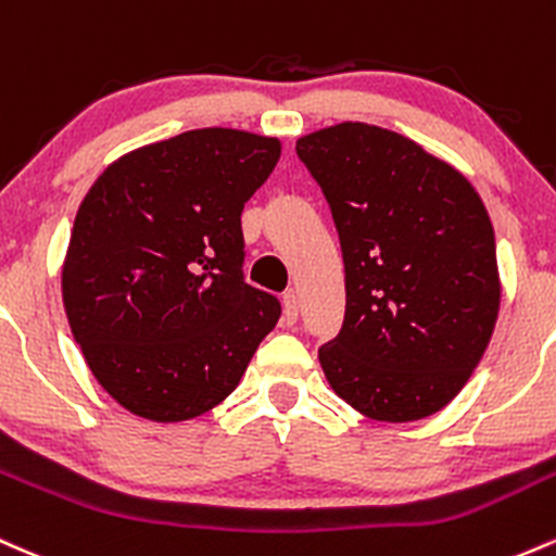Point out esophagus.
<instances>
[{"mask_svg": "<svg viewBox=\"0 0 556 556\" xmlns=\"http://www.w3.org/2000/svg\"><path fill=\"white\" fill-rule=\"evenodd\" d=\"M282 303H285V321H288V325H295L298 321V292L295 290L285 292Z\"/></svg>", "mask_w": 556, "mask_h": 556, "instance_id": "1", "label": "esophagus"}]
</instances>
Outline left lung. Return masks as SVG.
I'll list each match as a JSON object with an SVG mask.
<instances>
[{
	"mask_svg": "<svg viewBox=\"0 0 556 556\" xmlns=\"http://www.w3.org/2000/svg\"><path fill=\"white\" fill-rule=\"evenodd\" d=\"M345 266V319L319 348L356 412L412 422L465 388L498 316L496 240L472 185L401 134L338 124L298 139Z\"/></svg>",
	"mask_w": 556,
	"mask_h": 556,
	"instance_id": "obj_1",
	"label": "left lung"
}]
</instances>
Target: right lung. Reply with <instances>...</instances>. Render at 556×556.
<instances>
[{
    "label": "right lung",
    "mask_w": 556,
    "mask_h": 556,
    "mask_svg": "<svg viewBox=\"0 0 556 556\" xmlns=\"http://www.w3.org/2000/svg\"><path fill=\"white\" fill-rule=\"evenodd\" d=\"M277 161L271 137L194 129L124 155L84 198L65 314L91 375L137 417L211 412L279 321V298L242 271V208Z\"/></svg>",
    "instance_id": "1"
}]
</instances>
